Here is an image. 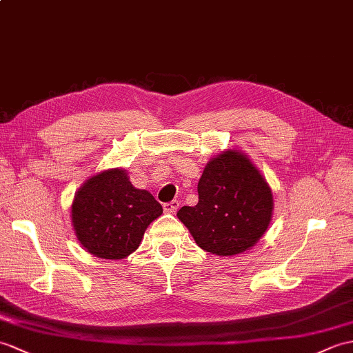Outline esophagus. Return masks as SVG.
<instances>
[{
	"instance_id": "1",
	"label": "esophagus",
	"mask_w": 353,
	"mask_h": 353,
	"mask_svg": "<svg viewBox=\"0 0 353 353\" xmlns=\"http://www.w3.org/2000/svg\"><path fill=\"white\" fill-rule=\"evenodd\" d=\"M179 206H180V203L177 200H173V201L163 204V210H165L167 214H174V212H177Z\"/></svg>"
}]
</instances>
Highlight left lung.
<instances>
[{
  "instance_id": "8db88e82",
  "label": "left lung",
  "mask_w": 353,
  "mask_h": 353,
  "mask_svg": "<svg viewBox=\"0 0 353 353\" xmlns=\"http://www.w3.org/2000/svg\"><path fill=\"white\" fill-rule=\"evenodd\" d=\"M196 191V206H183L177 216L204 251L234 256L250 250L266 232L272 192L245 154H218L204 168Z\"/></svg>"
}]
</instances>
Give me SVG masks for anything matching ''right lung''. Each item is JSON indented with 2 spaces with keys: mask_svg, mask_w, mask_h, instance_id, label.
<instances>
[{
  "mask_svg": "<svg viewBox=\"0 0 353 353\" xmlns=\"http://www.w3.org/2000/svg\"><path fill=\"white\" fill-rule=\"evenodd\" d=\"M162 206L129 182L125 170L96 174L79 188L72 204V223L81 245L101 259H125L143 239Z\"/></svg>",
  "mask_w": 353,
  "mask_h": 353,
  "instance_id": "add662e5",
  "label": "right lung"
}]
</instances>
